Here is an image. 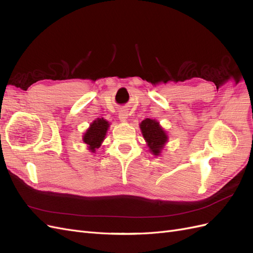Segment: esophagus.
<instances>
[{"label":"esophagus","mask_w":253,"mask_h":253,"mask_svg":"<svg viewBox=\"0 0 253 253\" xmlns=\"http://www.w3.org/2000/svg\"><path fill=\"white\" fill-rule=\"evenodd\" d=\"M127 116H128L127 112H126V111H120V113L118 114V118L121 122H126L127 119Z\"/></svg>","instance_id":"obj_1"}]
</instances>
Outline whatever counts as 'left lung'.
<instances>
[{
    "instance_id": "obj_1",
    "label": "left lung",
    "mask_w": 253,
    "mask_h": 253,
    "mask_svg": "<svg viewBox=\"0 0 253 253\" xmlns=\"http://www.w3.org/2000/svg\"><path fill=\"white\" fill-rule=\"evenodd\" d=\"M139 127L152 154L155 156L162 155L165 145L169 140V137H168L164 127L159 125L157 120L150 118L142 120Z\"/></svg>"
}]
</instances>
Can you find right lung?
Returning <instances> with one entry per match:
<instances>
[{
	"mask_svg": "<svg viewBox=\"0 0 253 253\" xmlns=\"http://www.w3.org/2000/svg\"><path fill=\"white\" fill-rule=\"evenodd\" d=\"M109 127L110 122L103 118H97L89 125V127L82 136V141L87 145L89 152L95 153L97 149L100 148Z\"/></svg>",
	"mask_w": 253,
	"mask_h": 253,
	"instance_id": "1",
	"label": "right lung"
}]
</instances>
